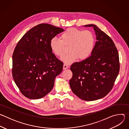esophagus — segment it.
I'll return each mask as SVG.
<instances>
[{"instance_id": "esophagus-1", "label": "esophagus", "mask_w": 129, "mask_h": 129, "mask_svg": "<svg viewBox=\"0 0 129 129\" xmlns=\"http://www.w3.org/2000/svg\"><path fill=\"white\" fill-rule=\"evenodd\" d=\"M68 68V65H67V64H64L63 65V69H64V70L66 69H67Z\"/></svg>"}]
</instances>
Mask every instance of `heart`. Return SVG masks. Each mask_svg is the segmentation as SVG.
I'll list each match as a JSON object with an SVG mask.
<instances>
[{"label": "heart", "instance_id": "b5f03b06", "mask_svg": "<svg viewBox=\"0 0 129 129\" xmlns=\"http://www.w3.org/2000/svg\"><path fill=\"white\" fill-rule=\"evenodd\" d=\"M61 40L56 37L49 41L52 52L58 57H62L65 53V47H69V53L63 56L61 60L66 64H71L78 59L84 60L92 52L95 44V38L91 31L76 28L67 29L60 37Z\"/></svg>", "mask_w": 129, "mask_h": 129}]
</instances>
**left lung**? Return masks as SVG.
<instances>
[{"instance_id": "8db88e82", "label": "left lung", "mask_w": 129, "mask_h": 129, "mask_svg": "<svg viewBox=\"0 0 129 129\" xmlns=\"http://www.w3.org/2000/svg\"><path fill=\"white\" fill-rule=\"evenodd\" d=\"M96 41L91 56L70 67V88L80 99L92 101L107 95L112 89L119 71V56L112 40L94 24Z\"/></svg>"}]
</instances>
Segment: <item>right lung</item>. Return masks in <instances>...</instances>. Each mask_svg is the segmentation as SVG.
Instances as JSON below:
<instances>
[{"label": "right lung", "instance_id": "add662e5", "mask_svg": "<svg viewBox=\"0 0 129 129\" xmlns=\"http://www.w3.org/2000/svg\"><path fill=\"white\" fill-rule=\"evenodd\" d=\"M64 31L41 23L29 29L18 42L13 54V78L21 93L33 100L43 98L53 87L63 63L52 52L50 39Z\"/></svg>", "mask_w": 129, "mask_h": 129}]
</instances>
